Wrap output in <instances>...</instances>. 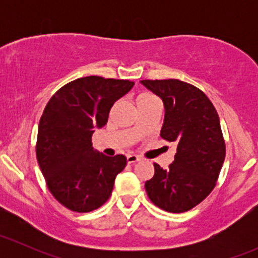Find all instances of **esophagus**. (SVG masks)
Masks as SVG:
<instances>
[{"label":"esophagus","mask_w":258,"mask_h":258,"mask_svg":"<svg viewBox=\"0 0 258 258\" xmlns=\"http://www.w3.org/2000/svg\"><path fill=\"white\" fill-rule=\"evenodd\" d=\"M137 161H140V157L137 155H134V153L127 155V162L128 163H136Z\"/></svg>","instance_id":"obj_1"}]
</instances>
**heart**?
<instances>
[{"label": "heart", "mask_w": 258, "mask_h": 258, "mask_svg": "<svg viewBox=\"0 0 258 258\" xmlns=\"http://www.w3.org/2000/svg\"><path fill=\"white\" fill-rule=\"evenodd\" d=\"M153 97L152 95H148V93H142V95H140L139 97H137V101H141V100H146V98H151ZM136 101V102H137Z\"/></svg>", "instance_id": "1"}]
</instances>
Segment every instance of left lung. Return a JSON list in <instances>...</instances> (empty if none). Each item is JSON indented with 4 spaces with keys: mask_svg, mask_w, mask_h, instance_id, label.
Returning <instances> with one entry per match:
<instances>
[{
    "mask_svg": "<svg viewBox=\"0 0 258 258\" xmlns=\"http://www.w3.org/2000/svg\"><path fill=\"white\" fill-rule=\"evenodd\" d=\"M165 106L161 137L177 145L167 170L153 163L155 175L145 187L160 209L181 213L204 201L216 186L226 146L216 108L206 95L179 80H142Z\"/></svg>",
    "mask_w": 258,
    "mask_h": 258,
    "instance_id": "1",
    "label": "left lung"
}]
</instances>
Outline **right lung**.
<instances>
[{"instance_id":"add662e5","label":"right lung","mask_w":258,"mask_h":258,"mask_svg":"<svg viewBox=\"0 0 258 258\" xmlns=\"http://www.w3.org/2000/svg\"><path fill=\"white\" fill-rule=\"evenodd\" d=\"M134 85L87 76L64 85L48 101L38 124L36 155L49 192L69 210L91 212L110 199L127 160L97 152L91 139L107 123L113 103Z\"/></svg>"}]
</instances>
